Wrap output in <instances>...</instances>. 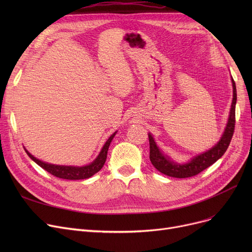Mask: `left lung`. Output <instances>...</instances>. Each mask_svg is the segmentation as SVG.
I'll use <instances>...</instances> for the list:
<instances>
[{
  "label": "left lung",
  "instance_id": "left-lung-1",
  "mask_svg": "<svg viewBox=\"0 0 252 252\" xmlns=\"http://www.w3.org/2000/svg\"><path fill=\"white\" fill-rule=\"evenodd\" d=\"M231 79H232V86H233V100L231 104L228 123L226 127H224V130L220 139L215 146H213L210 149L192 157L191 159L187 162L179 163L171 159L168 155L164 154L159 149V147L157 146L152 134L150 133L148 134L149 144H150V161L158 171H160L161 174L165 176L173 177V178H178V179L190 178L198 175L199 173H201L202 170L210 166L211 164H214L224 154V152L227 151L234 134L235 108H236V102H237L236 85L232 76H231Z\"/></svg>",
  "mask_w": 252,
  "mask_h": 252
}]
</instances>
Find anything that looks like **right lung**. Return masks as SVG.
<instances>
[{"mask_svg":"<svg viewBox=\"0 0 252 252\" xmlns=\"http://www.w3.org/2000/svg\"><path fill=\"white\" fill-rule=\"evenodd\" d=\"M116 133H117V130L114 131V133L108 138V140L105 142L104 146L102 147L98 156L95 158V160L92 161L91 163H89L87 165H84V166L58 165V164L48 163L43 160L37 159L36 157H34L28 150H26L25 147H24V150L31 157V159H32L37 165H39L42 168L47 170L48 173H50L53 176H55L60 179H65V180H84V179H89L92 176H94L103 167V165L106 161V158H107V152H108V148L110 146V143L113 140Z\"/></svg>","mask_w":252,"mask_h":252,"instance_id":"add662e5","label":"right lung"}]
</instances>
